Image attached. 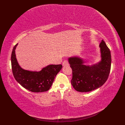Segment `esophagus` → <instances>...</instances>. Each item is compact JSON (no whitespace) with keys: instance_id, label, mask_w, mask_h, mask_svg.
Wrapping results in <instances>:
<instances>
[{"instance_id":"obj_1","label":"esophagus","mask_w":125,"mask_h":125,"mask_svg":"<svg viewBox=\"0 0 125 125\" xmlns=\"http://www.w3.org/2000/svg\"><path fill=\"white\" fill-rule=\"evenodd\" d=\"M68 64H69L68 61V60H64V61L63 62V63H62L63 66H66V65H68Z\"/></svg>"}]
</instances>
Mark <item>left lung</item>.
<instances>
[{
  "label": "left lung",
  "instance_id": "8db88e82",
  "mask_svg": "<svg viewBox=\"0 0 125 125\" xmlns=\"http://www.w3.org/2000/svg\"><path fill=\"white\" fill-rule=\"evenodd\" d=\"M99 47L102 60L95 64L84 65V61L78 57L68 59L73 70L71 84L76 91H91L102 86L107 81L111 70V52L104 41H102Z\"/></svg>",
  "mask_w": 125,
  "mask_h": 125
}]
</instances>
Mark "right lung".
<instances>
[{"mask_svg": "<svg viewBox=\"0 0 125 125\" xmlns=\"http://www.w3.org/2000/svg\"><path fill=\"white\" fill-rule=\"evenodd\" d=\"M18 44L13 47L11 54L12 73L15 80L22 87L33 92H42L49 90L55 77L62 68L61 64L49 65L36 72L23 69L20 67L15 56V50Z\"/></svg>", "mask_w": 125, "mask_h": 125, "instance_id": "right-lung-1", "label": "right lung"}]
</instances>
